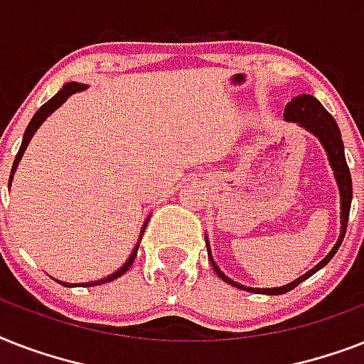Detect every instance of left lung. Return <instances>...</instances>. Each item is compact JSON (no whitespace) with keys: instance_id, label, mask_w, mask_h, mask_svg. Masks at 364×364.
Masks as SVG:
<instances>
[{"instance_id":"obj_1","label":"left lung","mask_w":364,"mask_h":364,"mask_svg":"<svg viewBox=\"0 0 364 364\" xmlns=\"http://www.w3.org/2000/svg\"><path fill=\"white\" fill-rule=\"evenodd\" d=\"M285 121L289 122H296L299 126L306 128L308 132H311L314 136L321 141L323 149L327 151L328 162H331V168L334 171V179L338 183V191H340V238L338 242L334 243V247L331 249V253L325 257V259L311 268L310 272H306L304 276H300L299 279L283 285V287H272V289H255V287H245V285H240L234 279L227 277L221 272V268L215 264V260L211 257L210 251V242L205 238V245H208V257H210V262L213 266V270L223 282L230 283L234 287L243 289V291H249V293H257V294H283L294 289L299 283H302L304 279H308L310 276H314L317 270H321L323 266L327 264L328 260L333 259L334 253L338 251L340 243L346 236V228H348V219H350V208H351V198H353V191H351V173L350 168H348V162H346V154H344V141H342V134H340V128L336 124V121L333 119V115L328 113L321 104L319 100H316L310 94H300L296 98H293L285 107Z\"/></svg>"}]
</instances>
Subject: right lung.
Instances as JSON below:
<instances>
[{"mask_svg": "<svg viewBox=\"0 0 364 364\" xmlns=\"http://www.w3.org/2000/svg\"><path fill=\"white\" fill-rule=\"evenodd\" d=\"M87 88V85H81V82H68V85H64L62 87V90H58V94L54 96V98H50L45 105H41L39 107V111H37L36 115H33V119L30 121V124H28V128H26L24 132V137H22V145H20L18 149V153H16V159H14L13 162V168H11V177H9V187H11V181H13V173L16 171V166H18L20 159H22V154H24L26 147H28V143H30V139L33 137V134H36V130L39 128V126L45 122V119H47L50 113H53L54 109H58L60 105L64 104L65 100L70 98L71 94H75V92H81V90H85ZM149 219H151V215L145 219V223H143V227H141V232H139V240H137L136 243V247L132 249V255L128 257V260H126L124 264L119 268L117 272H113V274H109L107 277H104V279H98V282H88V283H81L82 287H94V285H102V283H107V282H113V279H117V277H121L124 272H128V268L132 266V262H134V259H136V253H137V247H139V242H141V236L143 232H145V227H147V223ZM58 282V279H56ZM60 285H64V287H71V283H65V282H58Z\"/></svg>", "mask_w": 364, "mask_h": 364, "instance_id": "add662e5", "label": "right lung"}]
</instances>
